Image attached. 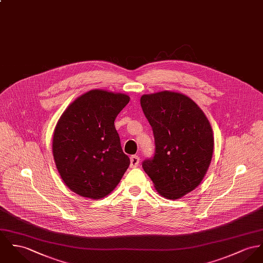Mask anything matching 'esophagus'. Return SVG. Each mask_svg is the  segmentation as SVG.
I'll list each match as a JSON object with an SVG mask.
<instances>
[{
  "instance_id": "esophagus-1",
  "label": "esophagus",
  "mask_w": 263,
  "mask_h": 263,
  "mask_svg": "<svg viewBox=\"0 0 263 263\" xmlns=\"http://www.w3.org/2000/svg\"><path fill=\"white\" fill-rule=\"evenodd\" d=\"M140 163V158L138 156L130 157V167H137Z\"/></svg>"
}]
</instances>
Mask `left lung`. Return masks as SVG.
Returning <instances> with one entry per match:
<instances>
[{"mask_svg": "<svg viewBox=\"0 0 263 263\" xmlns=\"http://www.w3.org/2000/svg\"><path fill=\"white\" fill-rule=\"evenodd\" d=\"M156 143L152 160L143 167L164 198L177 200L196 189L213 155V130L208 119L189 96L164 90L141 97Z\"/></svg>", "mask_w": 263, "mask_h": 263, "instance_id": "left-lung-1", "label": "left lung"}]
</instances>
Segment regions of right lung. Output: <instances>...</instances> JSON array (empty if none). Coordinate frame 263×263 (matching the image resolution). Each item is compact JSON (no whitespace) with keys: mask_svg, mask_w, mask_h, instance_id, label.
Returning a JSON list of instances; mask_svg holds the SVG:
<instances>
[{"mask_svg":"<svg viewBox=\"0 0 263 263\" xmlns=\"http://www.w3.org/2000/svg\"><path fill=\"white\" fill-rule=\"evenodd\" d=\"M129 96L92 89L77 97L54 129L52 153L64 184L77 195L101 199L109 195L129 166L115 120Z\"/></svg>","mask_w":263,"mask_h":263,"instance_id":"right-lung-1","label":"right lung"}]
</instances>
